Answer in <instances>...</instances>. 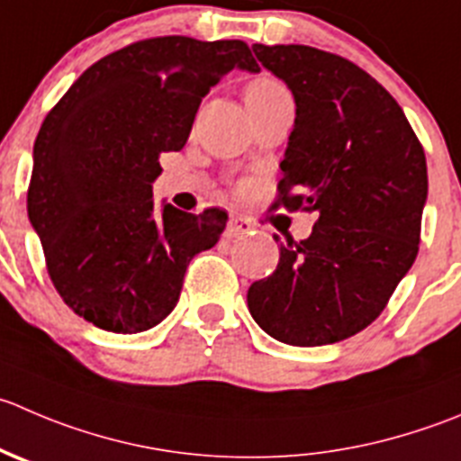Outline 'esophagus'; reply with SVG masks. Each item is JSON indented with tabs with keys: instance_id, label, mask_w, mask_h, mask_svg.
Returning <instances> with one entry per match:
<instances>
[{
	"instance_id": "esophagus-1",
	"label": "esophagus",
	"mask_w": 461,
	"mask_h": 461,
	"mask_svg": "<svg viewBox=\"0 0 461 461\" xmlns=\"http://www.w3.org/2000/svg\"><path fill=\"white\" fill-rule=\"evenodd\" d=\"M252 231V222L248 221V218H240V216H234L231 213L230 221H227V227H225V236L227 239H239V236H245Z\"/></svg>"
}]
</instances>
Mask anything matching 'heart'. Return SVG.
Masks as SVG:
<instances>
[{
  "label": "heart",
  "mask_w": 461,
  "mask_h": 461,
  "mask_svg": "<svg viewBox=\"0 0 461 461\" xmlns=\"http://www.w3.org/2000/svg\"><path fill=\"white\" fill-rule=\"evenodd\" d=\"M267 94H285V87L275 78H257L245 89V98L267 96Z\"/></svg>",
  "instance_id": "heart-1"
}]
</instances>
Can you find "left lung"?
<instances>
[{
  "label": "left lung",
  "instance_id": "left-lung-1",
  "mask_svg": "<svg viewBox=\"0 0 461 461\" xmlns=\"http://www.w3.org/2000/svg\"><path fill=\"white\" fill-rule=\"evenodd\" d=\"M252 49L297 105L272 209L317 221L279 245L276 270L249 285V312L293 347L339 342L381 315L417 258L426 153L394 96L351 60L303 44Z\"/></svg>",
  "mask_w": 461,
  "mask_h": 461
}]
</instances>
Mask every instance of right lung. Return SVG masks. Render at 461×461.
<instances>
[{"instance_id":"right-lung-1","label":"right lung","mask_w":461,"mask_h":461,"mask_svg":"<svg viewBox=\"0 0 461 461\" xmlns=\"http://www.w3.org/2000/svg\"><path fill=\"white\" fill-rule=\"evenodd\" d=\"M258 71L240 40L164 35L94 62L53 105L33 146L26 209L62 302L112 333L153 329L176 308L191 258L227 213L155 212L159 155L185 149L209 89Z\"/></svg>"}]
</instances>
